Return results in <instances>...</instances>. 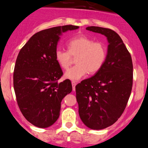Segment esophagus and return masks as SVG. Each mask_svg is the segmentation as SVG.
<instances>
[{"label": "esophagus", "mask_w": 148, "mask_h": 148, "mask_svg": "<svg viewBox=\"0 0 148 148\" xmlns=\"http://www.w3.org/2000/svg\"><path fill=\"white\" fill-rule=\"evenodd\" d=\"M72 85L73 90H75V86H76V83L75 82V81H72Z\"/></svg>", "instance_id": "esophagus-1"}]
</instances>
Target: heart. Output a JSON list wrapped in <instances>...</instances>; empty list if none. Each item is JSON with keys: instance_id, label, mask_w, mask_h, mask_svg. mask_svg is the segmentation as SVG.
<instances>
[{"instance_id": "heart-1", "label": "heart", "mask_w": 148, "mask_h": 148, "mask_svg": "<svg viewBox=\"0 0 148 148\" xmlns=\"http://www.w3.org/2000/svg\"><path fill=\"white\" fill-rule=\"evenodd\" d=\"M67 51L57 49L55 58L61 68L67 69L76 58V64L66 72L67 79L78 81L89 72L94 74L99 70L106 58V49L103 44L94 42L89 37L78 36L67 44Z\"/></svg>"}]
</instances>
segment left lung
<instances>
[{"mask_svg": "<svg viewBox=\"0 0 148 148\" xmlns=\"http://www.w3.org/2000/svg\"><path fill=\"white\" fill-rule=\"evenodd\" d=\"M86 30L105 35L109 45L101 68L76 86V98L84 125L92 130H103L114 124L126 108L133 84V64L114 30L98 26Z\"/></svg>", "mask_w": 148, "mask_h": 148, "instance_id": "8db88e82", "label": "left lung"}]
</instances>
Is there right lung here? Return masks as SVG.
Returning a JSON list of instances; mask_svg holds the SVG:
<instances>
[{
    "label": "right lung",
    "instance_id": "add662e5",
    "mask_svg": "<svg viewBox=\"0 0 148 148\" xmlns=\"http://www.w3.org/2000/svg\"><path fill=\"white\" fill-rule=\"evenodd\" d=\"M77 28L67 25L41 30L18 53L13 75L16 101L25 118L37 127L47 128L56 123L61 101L72 90L69 79L58 83L63 72L55 53L62 33Z\"/></svg>",
    "mask_w": 148,
    "mask_h": 148
}]
</instances>
